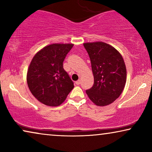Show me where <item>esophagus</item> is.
<instances>
[{
	"mask_svg": "<svg viewBox=\"0 0 152 152\" xmlns=\"http://www.w3.org/2000/svg\"><path fill=\"white\" fill-rule=\"evenodd\" d=\"M80 83H81V80H79L77 81V82H75L76 85H80Z\"/></svg>",
	"mask_w": 152,
	"mask_h": 152,
	"instance_id": "obj_1",
	"label": "esophagus"
}]
</instances>
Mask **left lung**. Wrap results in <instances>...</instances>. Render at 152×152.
Here are the masks:
<instances>
[{
  "instance_id": "obj_1",
  "label": "left lung",
  "mask_w": 152,
  "mask_h": 152,
  "mask_svg": "<svg viewBox=\"0 0 152 152\" xmlns=\"http://www.w3.org/2000/svg\"><path fill=\"white\" fill-rule=\"evenodd\" d=\"M94 76L92 88L86 91L89 99L99 107L113 103L125 86L126 69L121 54L108 43H84Z\"/></svg>"
}]
</instances>
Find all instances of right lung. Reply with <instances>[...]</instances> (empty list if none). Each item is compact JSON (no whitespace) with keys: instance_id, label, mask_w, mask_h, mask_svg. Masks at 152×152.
<instances>
[{"instance_id":"right-lung-1","label":"right lung","mask_w":152,"mask_h":152,"mask_svg":"<svg viewBox=\"0 0 152 152\" xmlns=\"http://www.w3.org/2000/svg\"><path fill=\"white\" fill-rule=\"evenodd\" d=\"M73 45H46L32 58L27 72V83L32 94L43 104L59 106L74 88L73 82L63 68L64 60Z\"/></svg>"}]
</instances>
